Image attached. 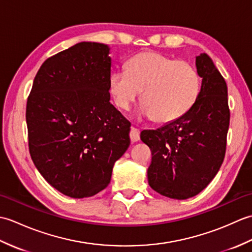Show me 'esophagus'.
I'll return each mask as SVG.
<instances>
[{"label": "esophagus", "mask_w": 252, "mask_h": 252, "mask_svg": "<svg viewBox=\"0 0 252 252\" xmlns=\"http://www.w3.org/2000/svg\"><path fill=\"white\" fill-rule=\"evenodd\" d=\"M130 138L132 143H136L137 141H140V131L135 129V127H132L130 132Z\"/></svg>", "instance_id": "34e87169"}]
</instances>
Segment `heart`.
Wrapping results in <instances>:
<instances>
[{"instance_id":"heart-1","label":"heart","mask_w":252,"mask_h":252,"mask_svg":"<svg viewBox=\"0 0 252 252\" xmlns=\"http://www.w3.org/2000/svg\"><path fill=\"white\" fill-rule=\"evenodd\" d=\"M109 89L115 104L123 110L129 109L142 92L141 115L168 123L194 106L200 92V77L189 62L144 52L127 61L126 71L110 74Z\"/></svg>"}]
</instances>
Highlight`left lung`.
I'll return each instance as SVG.
<instances>
[{"label": "left lung", "mask_w": 252, "mask_h": 252, "mask_svg": "<svg viewBox=\"0 0 252 252\" xmlns=\"http://www.w3.org/2000/svg\"><path fill=\"white\" fill-rule=\"evenodd\" d=\"M201 87L194 106L157 130H144L151 148L148 184L172 199L183 200L205 189L225 156L229 126L226 82L206 53L196 56Z\"/></svg>", "instance_id": "1"}]
</instances>
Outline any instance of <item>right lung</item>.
<instances>
[{
	"mask_svg": "<svg viewBox=\"0 0 252 252\" xmlns=\"http://www.w3.org/2000/svg\"><path fill=\"white\" fill-rule=\"evenodd\" d=\"M110 47L80 42L42 63L27 101L32 161L71 198L97 194L130 146L131 123L109 103Z\"/></svg>",
	"mask_w": 252,
	"mask_h": 252,
	"instance_id": "add662e5",
	"label": "right lung"
}]
</instances>
